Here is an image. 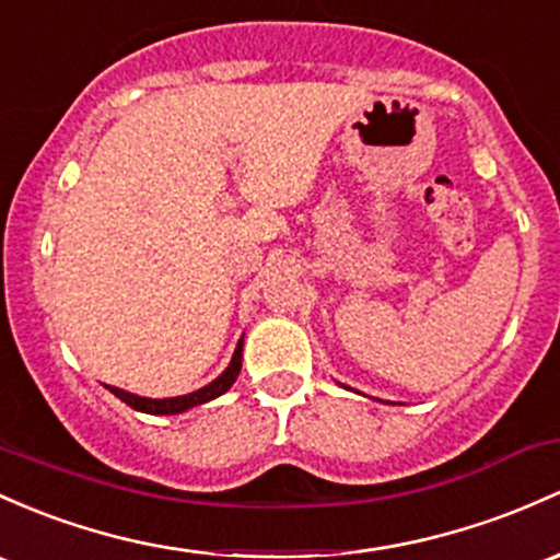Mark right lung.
<instances>
[{
	"label": "right lung",
	"instance_id": "1",
	"mask_svg": "<svg viewBox=\"0 0 560 560\" xmlns=\"http://www.w3.org/2000/svg\"><path fill=\"white\" fill-rule=\"evenodd\" d=\"M240 369H243V339L237 341V350H234L230 365L224 369V374L215 376L213 382L206 384V387L195 389V393H189V395H176V398H141V395L128 393V389L112 387V384H104V387L109 389L112 395H117L122 402H128L130 408H136V411L154 413V417H171V413H184V411H189V408L202 406V402L224 395L226 389L234 384V378H237Z\"/></svg>",
	"mask_w": 560,
	"mask_h": 560
}]
</instances>
